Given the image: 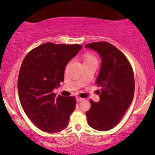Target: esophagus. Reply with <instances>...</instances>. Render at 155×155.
<instances>
[{
    "instance_id": "obj_1",
    "label": "esophagus",
    "mask_w": 155,
    "mask_h": 155,
    "mask_svg": "<svg viewBox=\"0 0 155 155\" xmlns=\"http://www.w3.org/2000/svg\"><path fill=\"white\" fill-rule=\"evenodd\" d=\"M84 99V98H81V97H76V101H77L78 102H79V101H83Z\"/></svg>"
}]
</instances>
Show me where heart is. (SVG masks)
Instances as JSON below:
<instances>
[{"mask_svg": "<svg viewBox=\"0 0 155 155\" xmlns=\"http://www.w3.org/2000/svg\"><path fill=\"white\" fill-rule=\"evenodd\" d=\"M84 64H87L92 63V62H97V58L91 52H86L83 55Z\"/></svg>", "mask_w": 155, "mask_h": 155, "instance_id": "heart-1", "label": "heart"}]
</instances>
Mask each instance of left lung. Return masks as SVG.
I'll list each match as a JSON object with an SVG mask.
<instances>
[{"instance_id": "1", "label": "left lung", "mask_w": 155, "mask_h": 155, "mask_svg": "<svg viewBox=\"0 0 155 155\" xmlns=\"http://www.w3.org/2000/svg\"><path fill=\"white\" fill-rule=\"evenodd\" d=\"M87 48L97 51L101 66L97 83L101 87L100 100H90L86 112L88 124L94 130L108 131L117 126L132 103L134 94V77L126 56L107 41L90 43Z\"/></svg>"}]
</instances>
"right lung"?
Wrapping results in <instances>:
<instances>
[{
	"mask_svg": "<svg viewBox=\"0 0 155 155\" xmlns=\"http://www.w3.org/2000/svg\"><path fill=\"white\" fill-rule=\"evenodd\" d=\"M81 47L45 43L30 51L23 61L18 79L19 99L25 114L44 132L64 130L75 110V97H56L54 89L64 81L66 64Z\"/></svg>",
	"mask_w": 155,
	"mask_h": 155,
	"instance_id": "add662e5",
	"label": "right lung"
}]
</instances>
